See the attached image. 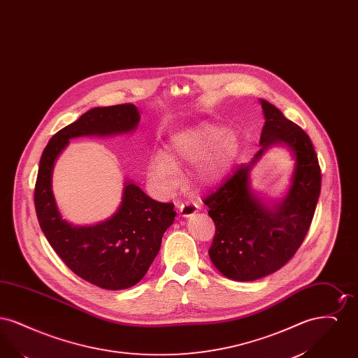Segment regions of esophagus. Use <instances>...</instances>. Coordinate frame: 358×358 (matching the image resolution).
<instances>
[{"label": "esophagus", "mask_w": 358, "mask_h": 358, "mask_svg": "<svg viewBox=\"0 0 358 358\" xmlns=\"http://www.w3.org/2000/svg\"><path fill=\"white\" fill-rule=\"evenodd\" d=\"M178 209H180V213H181L182 217H189V216L194 215L200 209V206H199L197 203H194L192 200H187V201L180 204Z\"/></svg>", "instance_id": "34e87169"}]
</instances>
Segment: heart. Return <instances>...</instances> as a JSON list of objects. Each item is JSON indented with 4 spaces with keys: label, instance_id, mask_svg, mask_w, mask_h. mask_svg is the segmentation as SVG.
Here are the masks:
<instances>
[{
    "label": "heart",
    "instance_id": "obj_1",
    "mask_svg": "<svg viewBox=\"0 0 358 358\" xmlns=\"http://www.w3.org/2000/svg\"><path fill=\"white\" fill-rule=\"evenodd\" d=\"M238 149V136L234 133L227 131L222 126L203 124L173 138L169 148L171 159L162 152L154 153L148 164V173L154 187L168 194L176 190L181 181L176 165L200 162L213 151L199 171L200 180L205 184H212L228 171Z\"/></svg>",
    "mask_w": 358,
    "mask_h": 358
}]
</instances>
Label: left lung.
<instances>
[{
	"label": "left lung",
	"mask_w": 358,
	"mask_h": 358,
	"mask_svg": "<svg viewBox=\"0 0 358 358\" xmlns=\"http://www.w3.org/2000/svg\"><path fill=\"white\" fill-rule=\"evenodd\" d=\"M260 104L266 122L259 152L204 199L216 225L209 257L224 276L241 282L275 273L295 255L321 193V169L308 136L271 103ZM275 144L289 148L296 166L287 197L268 206L250 189L249 173Z\"/></svg>",
	"instance_id": "obj_1"
}]
</instances>
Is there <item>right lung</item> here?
<instances>
[{"instance_id":"1","label":"right lung","mask_w":358,"mask_h":358,"mask_svg":"<svg viewBox=\"0 0 358 358\" xmlns=\"http://www.w3.org/2000/svg\"><path fill=\"white\" fill-rule=\"evenodd\" d=\"M139 120L134 104L95 107L52 136L38 165L34 206L41 231L71 271L101 289H129L145 276L174 222V205L158 203L126 181L122 203L110 219L73 225L63 219L55 201L52 171L69 139L126 134L136 130Z\"/></svg>"}]
</instances>
